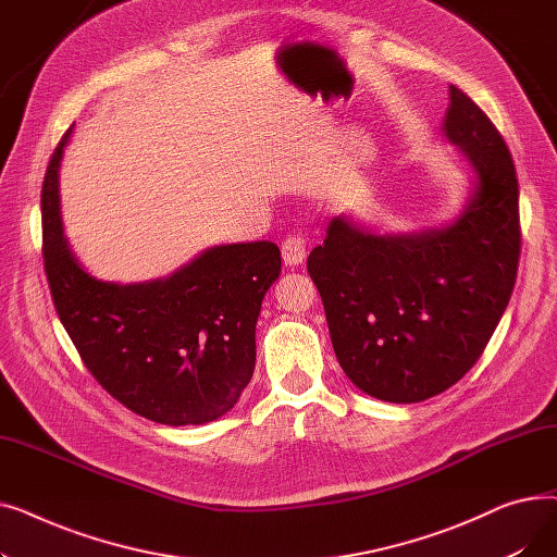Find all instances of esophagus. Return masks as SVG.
<instances>
[{
    "label": "esophagus",
    "instance_id": "esophagus-1",
    "mask_svg": "<svg viewBox=\"0 0 557 557\" xmlns=\"http://www.w3.org/2000/svg\"><path fill=\"white\" fill-rule=\"evenodd\" d=\"M307 257V242L302 234L294 232L282 242V259L288 267H296V263H302Z\"/></svg>",
    "mask_w": 557,
    "mask_h": 557
}]
</instances>
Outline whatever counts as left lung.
<instances>
[{
	"label": "left lung",
	"instance_id": "obj_1",
	"mask_svg": "<svg viewBox=\"0 0 557 557\" xmlns=\"http://www.w3.org/2000/svg\"><path fill=\"white\" fill-rule=\"evenodd\" d=\"M445 133L476 171L447 230L374 237L336 216L307 271L323 298L336 359L363 393L395 404L441 395L472 370L510 302L519 183L490 116L449 87Z\"/></svg>",
	"mask_w": 557,
	"mask_h": 557
}]
</instances>
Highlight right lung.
I'll use <instances>...</instances> for the list:
<instances>
[{
	"label": "right lung",
	"mask_w": 557,
	"mask_h": 557,
	"mask_svg": "<svg viewBox=\"0 0 557 557\" xmlns=\"http://www.w3.org/2000/svg\"><path fill=\"white\" fill-rule=\"evenodd\" d=\"M58 141L42 183V257L58 318L116 401L169 424H205L237 404L255 370L261 300L280 277L271 242L205 250L178 273L146 284H108L72 255L58 205Z\"/></svg>",
	"instance_id": "add662e5"
}]
</instances>
